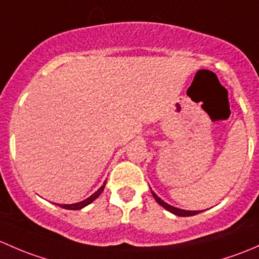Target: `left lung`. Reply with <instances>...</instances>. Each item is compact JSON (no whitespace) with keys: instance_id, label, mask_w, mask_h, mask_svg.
Returning a JSON list of instances; mask_svg holds the SVG:
<instances>
[{"instance_id":"1","label":"left lung","mask_w":259,"mask_h":259,"mask_svg":"<svg viewBox=\"0 0 259 259\" xmlns=\"http://www.w3.org/2000/svg\"><path fill=\"white\" fill-rule=\"evenodd\" d=\"M152 196L154 197V199H156V201H157V203L161 204V206L163 207V208H166L167 210H169V212L173 213V214L180 215V217H189V215H194V214H198V213H201V210H185V209L176 208V207H173V206H169L168 203H166V202H164V201H162V199L159 198V197L157 196V194L154 193V192H152Z\"/></svg>"}]
</instances>
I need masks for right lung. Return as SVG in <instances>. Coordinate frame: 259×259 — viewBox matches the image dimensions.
<instances>
[{
  "label": "right lung",
  "mask_w": 259,
  "mask_h": 259,
  "mask_svg": "<svg viewBox=\"0 0 259 259\" xmlns=\"http://www.w3.org/2000/svg\"><path fill=\"white\" fill-rule=\"evenodd\" d=\"M105 185H106V182L103 183V186H101V188L98 189L97 192H95V193H93L92 196H90L89 198H87V199H84V201H82V202H78V203H73V204H58V206H60V207H62V208H65V209H73V210L83 208V207L89 206L90 203H92V202L95 201V199L97 198V197L100 196L101 193H102L103 188H105Z\"/></svg>",
  "instance_id": "obj_1"
}]
</instances>
